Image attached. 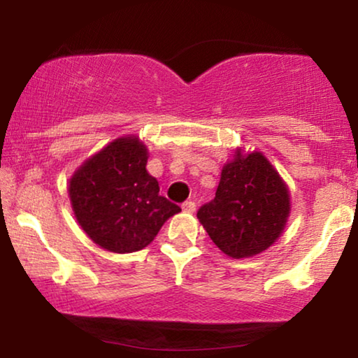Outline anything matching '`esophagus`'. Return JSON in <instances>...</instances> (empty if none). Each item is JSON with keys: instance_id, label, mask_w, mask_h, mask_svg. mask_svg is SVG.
Masks as SVG:
<instances>
[{"instance_id": "34e87169", "label": "esophagus", "mask_w": 358, "mask_h": 358, "mask_svg": "<svg viewBox=\"0 0 358 358\" xmlns=\"http://www.w3.org/2000/svg\"><path fill=\"white\" fill-rule=\"evenodd\" d=\"M195 208H197V203H195L194 200H185V202L182 203V210L187 213L195 212Z\"/></svg>"}]
</instances>
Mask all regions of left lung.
<instances>
[{"label": "left lung", "mask_w": 358, "mask_h": 358, "mask_svg": "<svg viewBox=\"0 0 358 358\" xmlns=\"http://www.w3.org/2000/svg\"><path fill=\"white\" fill-rule=\"evenodd\" d=\"M290 212V195L280 176L261 153L241 156L222 171L215 199L197 218L212 241L229 257H248L275 243Z\"/></svg>", "instance_id": "left-lung-1"}]
</instances>
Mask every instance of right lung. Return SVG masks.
<instances>
[{
  "instance_id": "right-lung-1",
  "label": "right lung",
  "mask_w": 358,
  "mask_h": 358,
  "mask_svg": "<svg viewBox=\"0 0 358 358\" xmlns=\"http://www.w3.org/2000/svg\"><path fill=\"white\" fill-rule=\"evenodd\" d=\"M146 161L145 145L125 136L87 159L71 178L76 220L97 246L119 254L140 251L166 220L180 212L179 205L159 195Z\"/></svg>"
}]
</instances>
